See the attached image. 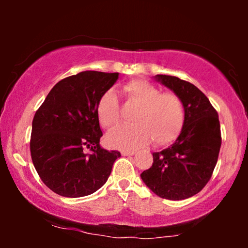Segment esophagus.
Masks as SVG:
<instances>
[{
    "mask_svg": "<svg viewBox=\"0 0 248 248\" xmlns=\"http://www.w3.org/2000/svg\"><path fill=\"white\" fill-rule=\"evenodd\" d=\"M121 154L122 155H133L135 152L133 150H122Z\"/></svg>",
    "mask_w": 248,
    "mask_h": 248,
    "instance_id": "1",
    "label": "esophagus"
}]
</instances>
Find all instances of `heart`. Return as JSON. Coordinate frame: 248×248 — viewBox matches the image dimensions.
Segmentation results:
<instances>
[{
  "instance_id": "obj_1",
  "label": "heart",
  "mask_w": 248,
  "mask_h": 248,
  "mask_svg": "<svg viewBox=\"0 0 248 248\" xmlns=\"http://www.w3.org/2000/svg\"><path fill=\"white\" fill-rule=\"evenodd\" d=\"M123 93L128 103L137 106L131 121L107 134L106 141L114 149H137L152 140L155 145L170 143L184 123L185 111L181 98L174 93H161L154 84L134 80L125 84ZM97 115L104 127L113 128L120 122V105L113 90L105 93L98 101Z\"/></svg>"
}]
</instances>
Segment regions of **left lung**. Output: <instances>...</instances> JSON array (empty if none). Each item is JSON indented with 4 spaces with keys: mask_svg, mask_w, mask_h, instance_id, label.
Returning a JSON list of instances; mask_svg holds the SVG:
<instances>
[{
    "mask_svg": "<svg viewBox=\"0 0 248 248\" xmlns=\"http://www.w3.org/2000/svg\"><path fill=\"white\" fill-rule=\"evenodd\" d=\"M154 79L181 98L185 117L176 141L152 154L154 164L141 178L162 199L185 200L204 187L217 165L221 147L218 113L194 84L164 74Z\"/></svg>",
    "mask_w": 248,
    "mask_h": 248,
    "instance_id": "8db88e82",
    "label": "left lung"
}]
</instances>
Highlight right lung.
<instances>
[{
  "instance_id": "obj_1",
  "label": "right lung",
  "mask_w": 248,
  "mask_h": 248,
  "mask_svg": "<svg viewBox=\"0 0 248 248\" xmlns=\"http://www.w3.org/2000/svg\"><path fill=\"white\" fill-rule=\"evenodd\" d=\"M118 73L83 71L57 82L32 120L30 152L47 187L66 198L98 191L109 177L118 151L100 147L98 101ZM86 148L92 152L88 154Z\"/></svg>"
}]
</instances>
